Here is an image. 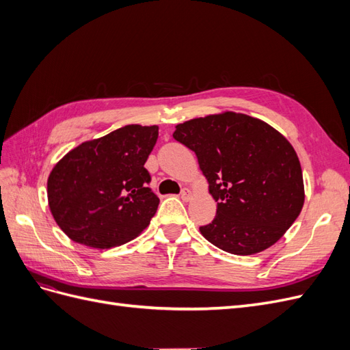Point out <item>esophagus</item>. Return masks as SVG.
<instances>
[{"label":"esophagus","mask_w":350,"mask_h":350,"mask_svg":"<svg viewBox=\"0 0 350 350\" xmlns=\"http://www.w3.org/2000/svg\"><path fill=\"white\" fill-rule=\"evenodd\" d=\"M191 197H193L191 189H189V188H184L183 191H181V198H183L184 201H188V200H191Z\"/></svg>","instance_id":"34e87169"}]
</instances>
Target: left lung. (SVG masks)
Returning a JSON list of instances; mask_svg holds the SVG:
<instances>
[{
	"mask_svg": "<svg viewBox=\"0 0 350 350\" xmlns=\"http://www.w3.org/2000/svg\"><path fill=\"white\" fill-rule=\"evenodd\" d=\"M174 139L191 149L217 201L216 217L201 226L208 242L235 256L271 247L299 216L305 191L292 144L271 125L224 112L175 126Z\"/></svg>",
	"mask_w": 350,
	"mask_h": 350,
	"instance_id": "left-lung-1",
	"label": "left lung"
}]
</instances>
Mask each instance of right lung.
Returning a JSON list of instances; mask_svg holds the SVG:
<instances>
[{"label":"right lung","instance_id":"obj_1","mask_svg":"<svg viewBox=\"0 0 350 350\" xmlns=\"http://www.w3.org/2000/svg\"><path fill=\"white\" fill-rule=\"evenodd\" d=\"M159 126L125 125L70 150L48 178V203L57 225L74 242L108 250L139 237L159 198L144 163Z\"/></svg>","mask_w":350,"mask_h":350}]
</instances>
